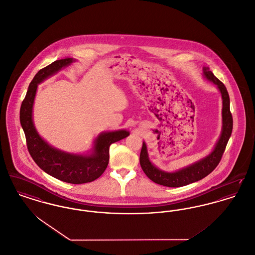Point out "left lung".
Returning <instances> with one entry per match:
<instances>
[{"mask_svg":"<svg viewBox=\"0 0 255 255\" xmlns=\"http://www.w3.org/2000/svg\"><path fill=\"white\" fill-rule=\"evenodd\" d=\"M204 77L217 85L222 93L223 98V130L221 136L214 150L208 156L196 162L192 165L182 168L175 172H165L155 165H152L148 158V153L145 142H142V147L139 155V164L146 174V176L153 182L165 187L177 188L189 185L191 183L202 179L210 174L220 164L224 155L226 144L232 133L233 119L230 113V100L225 85L210 71L209 67H203Z\"/></svg>","mask_w":255,"mask_h":255,"instance_id":"8db88e82","label":"left lung"}]
</instances>
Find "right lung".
Masks as SVG:
<instances>
[{"mask_svg": "<svg viewBox=\"0 0 255 255\" xmlns=\"http://www.w3.org/2000/svg\"><path fill=\"white\" fill-rule=\"evenodd\" d=\"M73 61L71 58L56 60L36 73L20 108V123L26 135L27 147L36 165L46 173L60 181L84 184L92 182L103 174L109 164L110 145L128 136L129 132L120 130L100 134L94 141L92 154L87 156L56 149L38 135L32 121V106L37 85Z\"/></svg>", "mask_w": 255, "mask_h": 255, "instance_id": "obj_1", "label": "right lung"}]
</instances>
